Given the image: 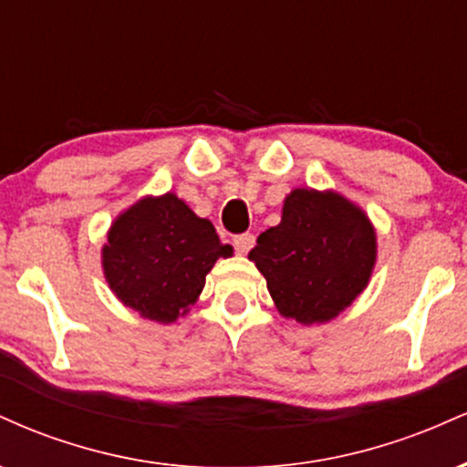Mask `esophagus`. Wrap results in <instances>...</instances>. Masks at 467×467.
<instances>
[{
    "label": "esophagus",
    "instance_id": "1",
    "mask_svg": "<svg viewBox=\"0 0 467 467\" xmlns=\"http://www.w3.org/2000/svg\"><path fill=\"white\" fill-rule=\"evenodd\" d=\"M234 248H237V252H241V254L250 252L252 248H254V234L252 233L237 234V237H234Z\"/></svg>",
    "mask_w": 467,
    "mask_h": 467
}]
</instances>
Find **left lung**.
I'll list each match as a JSON object with an SVG mask.
<instances>
[{"label": "left lung", "mask_w": 467, "mask_h": 467, "mask_svg": "<svg viewBox=\"0 0 467 467\" xmlns=\"http://www.w3.org/2000/svg\"><path fill=\"white\" fill-rule=\"evenodd\" d=\"M278 312L298 323H325L367 287L375 233L360 208L336 192L296 189L283 219L250 250Z\"/></svg>", "instance_id": "left-lung-1"}]
</instances>
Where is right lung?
Segmentation results:
<instances>
[{"label": "right lung", "mask_w": 467, "mask_h": 467, "mask_svg": "<svg viewBox=\"0 0 467 467\" xmlns=\"http://www.w3.org/2000/svg\"><path fill=\"white\" fill-rule=\"evenodd\" d=\"M233 254L208 219L173 192L147 197L122 213L103 248L109 287L127 307L158 323H173L197 301L219 256Z\"/></svg>", "instance_id": "right-lung-1"}]
</instances>
